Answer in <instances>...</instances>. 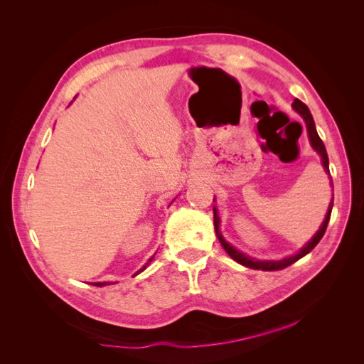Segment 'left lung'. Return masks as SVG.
Listing matches in <instances>:
<instances>
[{
    "mask_svg": "<svg viewBox=\"0 0 364 364\" xmlns=\"http://www.w3.org/2000/svg\"><path fill=\"white\" fill-rule=\"evenodd\" d=\"M291 106H293L294 111L304 118L305 126H306V132H308V138H310V142H311V147L318 153V155H321L322 164H323V168H325V171L329 174L328 153H326V149H325V146H323L322 139L318 138V135H317V130H316V126H314V119H313V115H311V112H310V109H308L306 105H304L301 100H297V98H294V102H293ZM331 209H333V199H331V203H329V206H328V213H326V215H325L323 223H322L321 228H318V230L314 234V237H313L310 241H308V243H306L299 252H297L296 255H291V257H289V258H284V259H279V261H261V259H255V258L245 255L243 252L237 250L234 246H230V245L228 243V241L223 238L222 232H220V228H218V226H220V218H218V215H217V209H215V208H214V228H215V234H217V237H218V241H220V243H222L223 249L228 252V255H229L230 258H232V259H235L237 262H240L241 266H246V267H249V269H255V270H266V272L281 270V269H285V267L291 266L293 262H296L297 259H301L302 257H305L308 252H311V250L317 246V243L322 240V237H323V234H325V230H326V226H328V222H329V217H331Z\"/></svg>",
    "mask_w": 364,
    "mask_h": 364,
    "instance_id": "8db88e82",
    "label": "left lung"
}]
</instances>
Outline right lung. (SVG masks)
Listing matches in <instances>:
<instances>
[{
    "label": "right lung",
    "instance_id": "right-lung-1",
    "mask_svg": "<svg viewBox=\"0 0 364 364\" xmlns=\"http://www.w3.org/2000/svg\"><path fill=\"white\" fill-rule=\"evenodd\" d=\"M151 259H153V257H151V258L149 259V262H146V264H144V266H142V267H141V269H139V270H138V272H136L135 274H138V273H139V272H142V270H146V269H147V266H149V264H150V261H151ZM135 274H134V277H135ZM109 284H112V282H94L92 285H95V287H103V285H109Z\"/></svg>",
    "mask_w": 364,
    "mask_h": 364
}]
</instances>
